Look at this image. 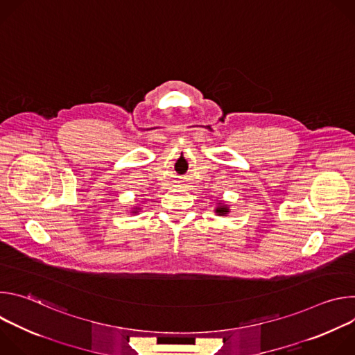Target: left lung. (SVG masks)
<instances>
[{
    "label": "left lung",
    "mask_w": 355,
    "mask_h": 355,
    "mask_svg": "<svg viewBox=\"0 0 355 355\" xmlns=\"http://www.w3.org/2000/svg\"><path fill=\"white\" fill-rule=\"evenodd\" d=\"M215 212H216L219 216H226V215L230 212V209H229V207H227V205H225V204H219V205H218V208L215 209Z\"/></svg>",
    "instance_id": "left-lung-1"
}]
</instances>
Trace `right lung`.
Masks as SVG:
<instances>
[{
	"label": "right lung",
	"mask_w": 355,
	"mask_h": 355,
	"mask_svg": "<svg viewBox=\"0 0 355 355\" xmlns=\"http://www.w3.org/2000/svg\"><path fill=\"white\" fill-rule=\"evenodd\" d=\"M137 211H139V208H135L132 212H133V214H137Z\"/></svg>",
	"instance_id": "1"
}]
</instances>
